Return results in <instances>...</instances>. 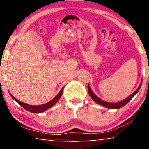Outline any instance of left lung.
Masks as SVG:
<instances>
[{
  "label": "left lung",
  "instance_id": "left-lung-1",
  "mask_svg": "<svg viewBox=\"0 0 149 149\" xmlns=\"http://www.w3.org/2000/svg\"><path fill=\"white\" fill-rule=\"evenodd\" d=\"M141 85H142V83H140V86L138 87V88L136 89V90L134 91V92L132 93V95H130L129 97H127V98L123 100H122L121 102H117V103L107 102H105V101L102 100H101L100 98H99L98 97H97L96 95H95L94 93L92 92V91H91V89L90 87H89V85H88V91H89V95H90L91 98H92L96 103L99 104H100L102 106H104V107H105L107 108H109V109H120V108L124 107V106L127 104L129 102L130 100H131L132 97H133L134 95H135L136 93L138 92V91H139V89L140 88V87H141Z\"/></svg>",
  "mask_w": 149,
  "mask_h": 149
}]
</instances>
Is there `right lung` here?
Listing matches in <instances>:
<instances>
[{
    "instance_id": "1",
    "label": "right lung",
    "mask_w": 149,
    "mask_h": 149,
    "mask_svg": "<svg viewBox=\"0 0 149 149\" xmlns=\"http://www.w3.org/2000/svg\"><path fill=\"white\" fill-rule=\"evenodd\" d=\"M63 89H64V87H62V89H61V91L59 92L58 95H56V97H54V99L52 100L49 102L45 104H42V105H38V106H32V105H29L27 104L22 102L15 98V97H13V95H12L11 93H10V95H11L12 98H13L14 100H15L19 104L20 106H22V107L24 108V109H26V111L31 112L32 113H42V112L45 111L46 110H47L49 109H50L51 107H52L53 106L56 104L59 100H60L61 95L62 94L63 92Z\"/></svg>"
}]
</instances>
